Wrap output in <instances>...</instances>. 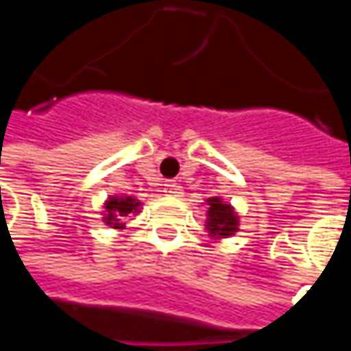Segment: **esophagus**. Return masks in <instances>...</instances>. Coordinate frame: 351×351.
Returning a JSON list of instances; mask_svg holds the SVG:
<instances>
[{"mask_svg": "<svg viewBox=\"0 0 351 351\" xmlns=\"http://www.w3.org/2000/svg\"><path fill=\"white\" fill-rule=\"evenodd\" d=\"M180 191V186H178V182L176 180H167L165 182V193H169V195H176Z\"/></svg>", "mask_w": 351, "mask_h": 351, "instance_id": "obj_1", "label": "esophagus"}]
</instances>
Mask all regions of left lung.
<instances>
[{"mask_svg":"<svg viewBox=\"0 0 351 351\" xmlns=\"http://www.w3.org/2000/svg\"><path fill=\"white\" fill-rule=\"evenodd\" d=\"M209 213H207V230L211 236H232L238 230V217L228 203H221L217 197L209 199Z\"/></svg>","mask_w":351,"mask_h":351,"instance_id":"obj_1","label":"left lung"}]
</instances>
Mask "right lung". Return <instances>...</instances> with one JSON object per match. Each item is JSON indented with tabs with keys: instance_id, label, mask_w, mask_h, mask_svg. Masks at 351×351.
Instances as JSON below:
<instances>
[{
	"instance_id": "right-lung-1",
	"label": "right lung",
	"mask_w": 351,
	"mask_h": 351,
	"mask_svg": "<svg viewBox=\"0 0 351 351\" xmlns=\"http://www.w3.org/2000/svg\"><path fill=\"white\" fill-rule=\"evenodd\" d=\"M107 207V223L111 226V228H119L121 226V217H125L128 213H132V211H138V207H140V203L136 201V199H132V197H113V199H109L106 203Z\"/></svg>"
}]
</instances>
